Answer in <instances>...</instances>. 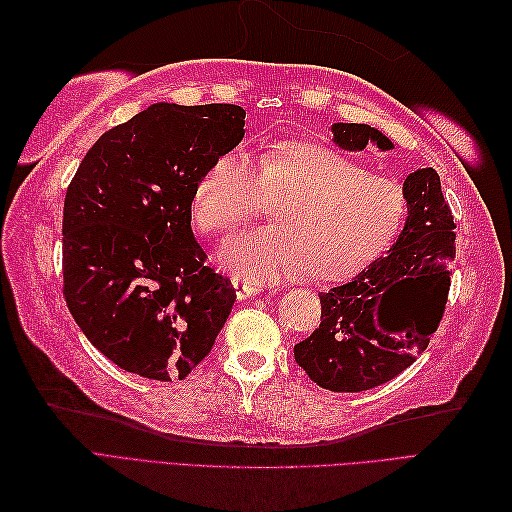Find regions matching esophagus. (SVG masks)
Instances as JSON below:
<instances>
[{
	"mask_svg": "<svg viewBox=\"0 0 512 512\" xmlns=\"http://www.w3.org/2000/svg\"><path fill=\"white\" fill-rule=\"evenodd\" d=\"M232 286H235V292L239 299H250V297H256V294L260 292L258 284L245 282V280H232Z\"/></svg>",
	"mask_w": 512,
	"mask_h": 512,
	"instance_id": "1",
	"label": "esophagus"
}]
</instances>
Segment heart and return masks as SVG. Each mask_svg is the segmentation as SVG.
Returning <instances> with one entry per match:
<instances>
[{
	"instance_id": "obj_1",
	"label": "heart",
	"mask_w": 512,
	"mask_h": 512,
	"mask_svg": "<svg viewBox=\"0 0 512 512\" xmlns=\"http://www.w3.org/2000/svg\"><path fill=\"white\" fill-rule=\"evenodd\" d=\"M275 228L232 241L220 262L256 284L305 275L344 284L391 250L408 220L401 185L371 175L346 153L307 141H282L252 166L228 151L194 185L192 218L209 237H230L267 209Z\"/></svg>"
}]
</instances>
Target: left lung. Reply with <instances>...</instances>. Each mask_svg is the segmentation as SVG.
Wrapping results in <instances>:
<instances>
[{"mask_svg":"<svg viewBox=\"0 0 512 512\" xmlns=\"http://www.w3.org/2000/svg\"><path fill=\"white\" fill-rule=\"evenodd\" d=\"M346 151L395 145L367 123H333ZM408 220L386 256L352 282L320 292V327L294 346V361L322 389L359 393L393 380L421 354L444 314L455 258V222L440 177L418 168L404 181ZM398 299V314L388 299Z\"/></svg>","mask_w":512,"mask_h":512,"instance_id":"left-lung-1","label":"left lung"}]
</instances>
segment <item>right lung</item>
Listing matches in <instances>:
<instances>
[{
	"instance_id": "right-lung-1",
	"label": "right lung",
	"mask_w": 512,
	"mask_h": 512,
	"mask_svg": "<svg viewBox=\"0 0 512 512\" xmlns=\"http://www.w3.org/2000/svg\"><path fill=\"white\" fill-rule=\"evenodd\" d=\"M243 126L235 104H151L104 132L68 185L64 297L83 335L130 374L183 380L230 316L237 294L205 265L192 192Z\"/></svg>"
}]
</instances>
